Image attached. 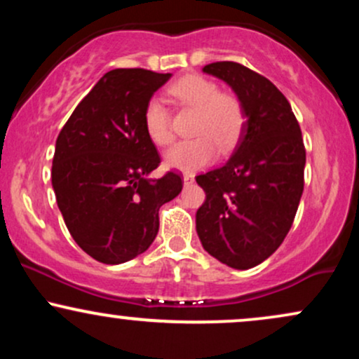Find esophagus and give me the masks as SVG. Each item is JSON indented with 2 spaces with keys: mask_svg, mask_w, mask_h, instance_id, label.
<instances>
[{
  "mask_svg": "<svg viewBox=\"0 0 359 359\" xmlns=\"http://www.w3.org/2000/svg\"><path fill=\"white\" fill-rule=\"evenodd\" d=\"M184 184L185 185H191V184H194V175L192 174H184Z\"/></svg>",
  "mask_w": 359,
  "mask_h": 359,
  "instance_id": "esophagus-1",
  "label": "esophagus"
}]
</instances>
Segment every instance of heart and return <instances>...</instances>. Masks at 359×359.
Instances as JSON below:
<instances>
[{
    "label": "heart",
    "mask_w": 359,
    "mask_h": 359,
    "mask_svg": "<svg viewBox=\"0 0 359 359\" xmlns=\"http://www.w3.org/2000/svg\"><path fill=\"white\" fill-rule=\"evenodd\" d=\"M170 94L182 106L196 109L192 135L196 138L177 143L165 154V165L180 172H196L212 162L221 151H228L240 140L246 114L240 97L219 93L216 82L203 76H185L170 86ZM143 126L155 145L165 147L174 140L170 119L162 101L151 97L143 109Z\"/></svg>",
    "instance_id": "obj_1"
}]
</instances>
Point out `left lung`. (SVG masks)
Returning <instances> with one entry per match:
<instances>
[{"label": "left lung", "instance_id": "8db88e82", "mask_svg": "<svg viewBox=\"0 0 359 359\" xmlns=\"http://www.w3.org/2000/svg\"><path fill=\"white\" fill-rule=\"evenodd\" d=\"M203 72L234 90L246 121L228 162L196 177L205 192L197 236L211 257L248 270L290 231L304 191L306 148L290 102L266 77L238 62H214Z\"/></svg>", "mask_w": 359, "mask_h": 359}]
</instances>
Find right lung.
<instances>
[{"mask_svg": "<svg viewBox=\"0 0 359 359\" xmlns=\"http://www.w3.org/2000/svg\"><path fill=\"white\" fill-rule=\"evenodd\" d=\"M170 76L145 69L109 71L57 137V205L74 241L106 265L150 248L158 233V209L182 191L175 172L148 177L160 155L143 126V109Z\"/></svg>", "mask_w": 359, "mask_h": 359, "instance_id": "add662e5", "label": "right lung"}]
</instances>
